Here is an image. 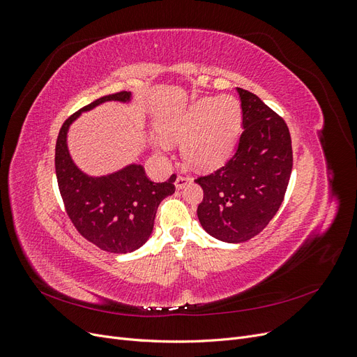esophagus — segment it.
Here are the masks:
<instances>
[{
	"mask_svg": "<svg viewBox=\"0 0 357 357\" xmlns=\"http://www.w3.org/2000/svg\"><path fill=\"white\" fill-rule=\"evenodd\" d=\"M189 183H190V178H189V177L178 176V177L176 178V183H174V185H176V189H177V190H180V189L185 188L186 185H189Z\"/></svg>",
	"mask_w": 357,
	"mask_h": 357,
	"instance_id": "34e87169",
	"label": "esophagus"
}]
</instances>
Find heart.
<instances>
[{"label":"heart","instance_id":"heart-1","mask_svg":"<svg viewBox=\"0 0 357 357\" xmlns=\"http://www.w3.org/2000/svg\"><path fill=\"white\" fill-rule=\"evenodd\" d=\"M241 126V105L231 96L198 100L162 123L169 143H183L181 155L197 168H214L226 160ZM162 147L167 143L160 142Z\"/></svg>","mask_w":357,"mask_h":357}]
</instances>
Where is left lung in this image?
I'll use <instances>...</instances> for the list:
<instances>
[{"label": "left lung", "instance_id": "obj_1", "mask_svg": "<svg viewBox=\"0 0 357 357\" xmlns=\"http://www.w3.org/2000/svg\"><path fill=\"white\" fill-rule=\"evenodd\" d=\"M243 134L225 167L195 183L204 190L198 219L223 243H244L269 223L283 202L294 167L289 128L255 93L236 88Z\"/></svg>", "mask_w": 357, "mask_h": 357}]
</instances>
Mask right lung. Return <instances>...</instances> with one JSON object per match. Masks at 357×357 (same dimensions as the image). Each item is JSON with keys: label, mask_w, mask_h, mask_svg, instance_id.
<instances>
[{"label": "right lung", "mask_w": 357, "mask_h": 357, "mask_svg": "<svg viewBox=\"0 0 357 357\" xmlns=\"http://www.w3.org/2000/svg\"><path fill=\"white\" fill-rule=\"evenodd\" d=\"M132 102V92L102 96L62 125L55 152L58 186L68 218L86 240L110 253H131L152 235L159 204L174 193L176 176L164 183L149 180L138 160L104 176H91L71 158L68 132L82 113L104 102Z\"/></svg>", "instance_id": "1"}]
</instances>
